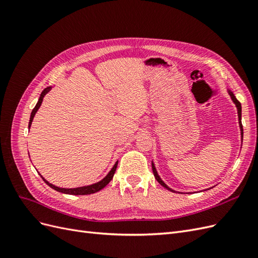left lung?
<instances>
[{
	"label": "left lung",
	"mask_w": 258,
	"mask_h": 258,
	"mask_svg": "<svg viewBox=\"0 0 258 258\" xmlns=\"http://www.w3.org/2000/svg\"><path fill=\"white\" fill-rule=\"evenodd\" d=\"M227 91H228V95L230 96V98H231V100H232V102L235 103V105H236V107H237V111H238V119H239V127H240V131H241V140H243V128H242V123H241V103L237 100V98L235 97V95H233V92H232L230 89L227 88ZM152 169H153V173H154L155 178L157 179L158 183H159L160 185H162L163 187H165V188H167V189H169V190H171V191H173V192H179V191H176V190H174V189H172V188H170V187H169L165 182L162 181L161 177L159 176V174H158V172H157V170H156V167H155V165H154V161H153V160H152ZM210 188H212V187H210Z\"/></svg>",
	"instance_id": "8db88e82"
}]
</instances>
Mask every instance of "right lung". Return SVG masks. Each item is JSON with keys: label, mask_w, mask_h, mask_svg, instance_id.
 <instances>
[{"label": "right lung", "mask_w": 258, "mask_h": 258, "mask_svg": "<svg viewBox=\"0 0 258 258\" xmlns=\"http://www.w3.org/2000/svg\"><path fill=\"white\" fill-rule=\"evenodd\" d=\"M51 88H52L51 86H49V87L45 88V89L42 91L41 96H40V99H38L35 107L33 108L32 113H31L30 121H29V129H30V127H31V124H32V121H33V118H34V116H35L36 112L38 111V108H40V106H41V104H42V102H43L44 97L46 96V93L50 91ZM117 163H118V161H116V162L114 163V166H113V168L110 170V172H108L102 179H101V181H99V182H97V183H95V184H91V185L75 187V188H61V187H58V186H56V185H53V184L49 183L48 181H46V179H45L41 174H40V175H41V177L44 179V182H45L46 184H47L49 187H51L52 189L57 190V191H59V192H63V194H68V195H90V194H95V192L101 190L102 188H104V187L112 181V178H113L114 173H115V171H116V168H117Z\"/></svg>", "instance_id": "add662e5"}]
</instances>
